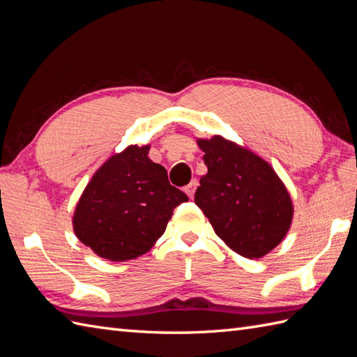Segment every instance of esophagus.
<instances>
[{"label":"esophagus","instance_id":"1","mask_svg":"<svg viewBox=\"0 0 357 357\" xmlns=\"http://www.w3.org/2000/svg\"><path fill=\"white\" fill-rule=\"evenodd\" d=\"M197 181L196 179H193L190 182V184L185 187V193L188 195V197L190 199H193V196H195V191H196V188H197Z\"/></svg>","mask_w":357,"mask_h":357}]
</instances>
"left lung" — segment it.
<instances>
[{"instance_id":"1","label":"left lung","mask_w":357,"mask_h":357,"mask_svg":"<svg viewBox=\"0 0 357 357\" xmlns=\"http://www.w3.org/2000/svg\"><path fill=\"white\" fill-rule=\"evenodd\" d=\"M206 175L195 202L218 238L244 258L266 257L288 234L294 206L288 188L258 153L222 135L197 139Z\"/></svg>"}]
</instances>
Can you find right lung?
<instances>
[{
	"mask_svg": "<svg viewBox=\"0 0 357 357\" xmlns=\"http://www.w3.org/2000/svg\"><path fill=\"white\" fill-rule=\"evenodd\" d=\"M149 149V144H131L112 155L78 200L74 232L100 258L123 262L148 253L173 209L188 200L170 185L167 170L148 157Z\"/></svg>",
	"mask_w": 357,
	"mask_h": 357,
	"instance_id": "1",
	"label": "right lung"
}]
</instances>
